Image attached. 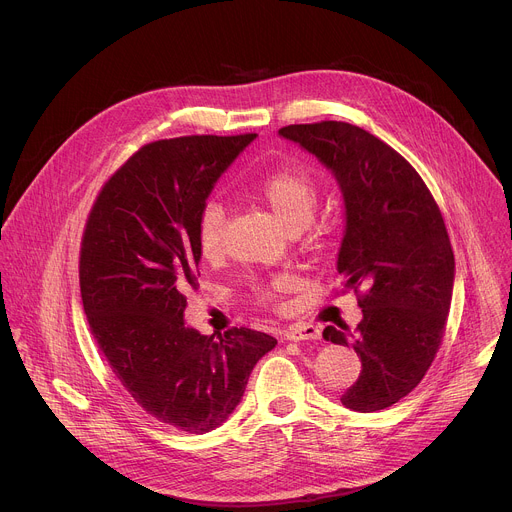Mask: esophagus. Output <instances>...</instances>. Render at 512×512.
Instances as JSON below:
<instances>
[{"label":"esophagus","instance_id":"obj_1","mask_svg":"<svg viewBox=\"0 0 512 512\" xmlns=\"http://www.w3.org/2000/svg\"><path fill=\"white\" fill-rule=\"evenodd\" d=\"M322 334H320V328L318 326H312V324H291L287 330H283V340H294V342H300V340H318Z\"/></svg>","mask_w":512,"mask_h":512}]
</instances>
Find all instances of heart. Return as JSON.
Wrapping results in <instances>:
<instances>
[{
    "label": "heart",
    "mask_w": 512,
    "mask_h": 512,
    "mask_svg": "<svg viewBox=\"0 0 512 512\" xmlns=\"http://www.w3.org/2000/svg\"><path fill=\"white\" fill-rule=\"evenodd\" d=\"M253 194L289 233L306 229L318 208V188L314 180L300 170H281L267 176L253 186ZM225 223V206L216 200H208L196 221V243L206 259L221 255ZM261 300H271V291H261Z\"/></svg>",
    "instance_id": "obj_1"
}]
</instances>
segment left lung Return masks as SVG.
<instances>
[{"label": "left lung", "mask_w": 512, "mask_h": 512, "mask_svg": "<svg viewBox=\"0 0 512 512\" xmlns=\"http://www.w3.org/2000/svg\"><path fill=\"white\" fill-rule=\"evenodd\" d=\"M279 135L334 176L344 202L336 269L344 289H364L356 330L322 334L362 362L340 401L360 413L387 409L419 385L444 336L456 277L444 218L411 164L369 131L322 121Z\"/></svg>", "instance_id": "left-lung-1"}]
</instances>
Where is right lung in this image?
Segmentation results:
<instances>
[{"mask_svg": "<svg viewBox=\"0 0 512 512\" xmlns=\"http://www.w3.org/2000/svg\"><path fill=\"white\" fill-rule=\"evenodd\" d=\"M255 133L143 145L105 184L81 245L83 308L125 391L188 433L223 425L277 340L251 328L202 336L184 322L198 287L196 221L214 184Z\"/></svg>", "mask_w": 512, "mask_h": 512, "instance_id": "1", "label": "right lung"}]
</instances>
